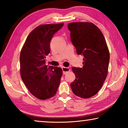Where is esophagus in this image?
<instances>
[{"mask_svg":"<svg viewBox=\"0 0 128 128\" xmlns=\"http://www.w3.org/2000/svg\"><path fill=\"white\" fill-rule=\"evenodd\" d=\"M62 73H63V74H66L70 71V68H68V67L64 66V67H62Z\"/></svg>","mask_w":128,"mask_h":128,"instance_id":"obj_1","label":"esophagus"}]
</instances>
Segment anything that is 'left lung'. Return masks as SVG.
I'll return each instance as SVG.
<instances>
[{"label": "left lung", "mask_w": 128, "mask_h": 128, "mask_svg": "<svg viewBox=\"0 0 128 128\" xmlns=\"http://www.w3.org/2000/svg\"><path fill=\"white\" fill-rule=\"evenodd\" d=\"M68 27L77 54L84 57L82 68H72L76 79L70 88L77 96L89 98L99 92L107 77L109 50L103 34L94 24L71 22Z\"/></svg>", "instance_id": "obj_1"}]
</instances>
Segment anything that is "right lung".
<instances>
[{
    "mask_svg": "<svg viewBox=\"0 0 128 128\" xmlns=\"http://www.w3.org/2000/svg\"><path fill=\"white\" fill-rule=\"evenodd\" d=\"M64 23L44 24L36 27L28 35L21 49L20 74L31 94L40 100L56 94L62 74V69L45 65L46 56L50 52V41Z\"/></svg>",
    "mask_w": 128,
    "mask_h": 128,
    "instance_id": "obj_1",
    "label": "right lung"
}]
</instances>
